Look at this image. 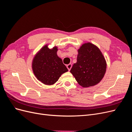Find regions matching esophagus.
Masks as SVG:
<instances>
[{
  "label": "esophagus",
  "mask_w": 132,
  "mask_h": 132,
  "mask_svg": "<svg viewBox=\"0 0 132 132\" xmlns=\"http://www.w3.org/2000/svg\"><path fill=\"white\" fill-rule=\"evenodd\" d=\"M71 67H72V65H71V64H68L67 65V68H68V69L69 70H70V69L71 68Z\"/></svg>",
  "instance_id": "obj_1"
}]
</instances>
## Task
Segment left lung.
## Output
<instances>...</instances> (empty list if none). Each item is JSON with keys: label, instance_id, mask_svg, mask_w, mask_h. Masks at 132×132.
Listing matches in <instances>:
<instances>
[{"label": "left lung", "instance_id": "8db88e82", "mask_svg": "<svg viewBox=\"0 0 132 132\" xmlns=\"http://www.w3.org/2000/svg\"><path fill=\"white\" fill-rule=\"evenodd\" d=\"M77 62L70 70L79 84L88 87L97 84L106 70V62L98 48L90 42L78 50Z\"/></svg>", "mask_w": 132, "mask_h": 132}]
</instances>
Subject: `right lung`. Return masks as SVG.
I'll return each mask as SVG.
<instances>
[{
	"label": "right lung",
	"mask_w": 132,
	"mask_h": 132,
	"mask_svg": "<svg viewBox=\"0 0 132 132\" xmlns=\"http://www.w3.org/2000/svg\"><path fill=\"white\" fill-rule=\"evenodd\" d=\"M57 47L50 49L47 45L43 47L36 54L32 65L36 77L46 85H53L61 75L68 71L57 54Z\"/></svg>",
	"instance_id": "obj_1"
}]
</instances>
